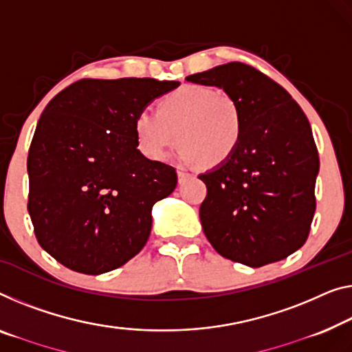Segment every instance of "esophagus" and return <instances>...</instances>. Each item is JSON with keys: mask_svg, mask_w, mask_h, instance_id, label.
Here are the masks:
<instances>
[{"mask_svg": "<svg viewBox=\"0 0 352 352\" xmlns=\"http://www.w3.org/2000/svg\"><path fill=\"white\" fill-rule=\"evenodd\" d=\"M177 175H178V183H185V182L188 180V178L191 177V174H188V172L183 170V169H178Z\"/></svg>", "mask_w": 352, "mask_h": 352, "instance_id": "obj_1", "label": "esophagus"}]
</instances>
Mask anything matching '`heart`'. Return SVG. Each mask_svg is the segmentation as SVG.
<instances>
[{
  "instance_id": "heart-1",
  "label": "heart",
  "mask_w": 352,
  "mask_h": 352,
  "mask_svg": "<svg viewBox=\"0 0 352 352\" xmlns=\"http://www.w3.org/2000/svg\"><path fill=\"white\" fill-rule=\"evenodd\" d=\"M242 128L239 104L204 85L177 88L161 99L158 112L144 107L134 118L135 144L146 158L164 160L178 140L182 161H201L206 167L221 166L235 153Z\"/></svg>"
}]
</instances>
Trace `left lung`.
Returning a JSON list of instances; mask_svg holds the SVG:
<instances>
[{
	"label": "left lung",
	"mask_w": 352,
	"mask_h": 352,
	"mask_svg": "<svg viewBox=\"0 0 352 352\" xmlns=\"http://www.w3.org/2000/svg\"><path fill=\"white\" fill-rule=\"evenodd\" d=\"M186 80L223 88L243 122L235 153L199 175L207 185L204 234L219 254L248 267L287 258L307 242L316 210L319 156L308 118L285 88L245 63Z\"/></svg>",
	"instance_id": "left-lung-1"
}]
</instances>
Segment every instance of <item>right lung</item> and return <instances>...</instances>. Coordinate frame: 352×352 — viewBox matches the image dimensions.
Segmentation results:
<instances>
[{
    "mask_svg": "<svg viewBox=\"0 0 352 352\" xmlns=\"http://www.w3.org/2000/svg\"><path fill=\"white\" fill-rule=\"evenodd\" d=\"M175 80L82 78L42 112L28 151V212L39 245L67 269L101 275L144 248L172 166L138 150L134 118Z\"/></svg>",
    "mask_w": 352,
    "mask_h": 352,
    "instance_id": "1",
    "label": "right lung"
}]
</instances>
